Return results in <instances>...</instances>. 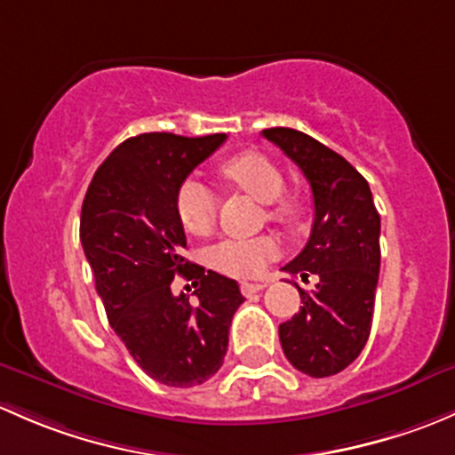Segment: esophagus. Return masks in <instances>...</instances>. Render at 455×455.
I'll list each match as a JSON object with an SVG mask.
<instances>
[{"instance_id":"1","label":"esophagus","mask_w":455,"mask_h":455,"mask_svg":"<svg viewBox=\"0 0 455 455\" xmlns=\"http://www.w3.org/2000/svg\"><path fill=\"white\" fill-rule=\"evenodd\" d=\"M265 287H267L265 280H262V283H243L241 284V293H243V296H251V293H259Z\"/></svg>"}]
</instances>
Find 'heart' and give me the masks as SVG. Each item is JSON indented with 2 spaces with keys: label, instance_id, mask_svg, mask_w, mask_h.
<instances>
[{
  "label": "heart",
  "instance_id": "heart-1",
  "mask_svg": "<svg viewBox=\"0 0 455 455\" xmlns=\"http://www.w3.org/2000/svg\"><path fill=\"white\" fill-rule=\"evenodd\" d=\"M219 172L234 188L243 190L265 204L271 223L293 229L304 217V201L298 195L284 193V175L278 164L259 151H243L223 159ZM177 214L181 226L195 236H208L217 226L219 199L210 186L199 180L181 184L177 195ZM278 254V243L269 234L254 238H228L214 245L208 254L212 269L232 278L250 280L265 271L267 262Z\"/></svg>",
  "mask_w": 455,
  "mask_h": 455
}]
</instances>
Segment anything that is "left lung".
Listing matches in <instances>:
<instances>
[{
	"instance_id": "8db88e82",
	"label": "left lung",
	"mask_w": 455,
	"mask_h": 455,
	"mask_svg": "<svg viewBox=\"0 0 455 455\" xmlns=\"http://www.w3.org/2000/svg\"><path fill=\"white\" fill-rule=\"evenodd\" d=\"M304 172L313 193V228L304 250L283 269L302 280L317 275L302 307L278 329L284 357L308 377H331L359 357L372 324L381 265V217L368 181L339 153L302 131H262Z\"/></svg>"
}]
</instances>
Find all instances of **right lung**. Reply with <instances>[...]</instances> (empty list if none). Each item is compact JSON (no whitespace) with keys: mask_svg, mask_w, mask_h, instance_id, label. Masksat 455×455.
<instances>
[{"mask_svg":"<svg viewBox=\"0 0 455 455\" xmlns=\"http://www.w3.org/2000/svg\"><path fill=\"white\" fill-rule=\"evenodd\" d=\"M226 138L142 133L124 140L100 164L83 201V251L107 320L138 366L164 386H201L219 372L229 324L245 299L236 280L205 274L181 256L186 234L177 195ZM180 273L194 280L193 297L170 291Z\"/></svg>","mask_w":455,"mask_h":455,"instance_id":"add662e5","label":"right lung"}]
</instances>
